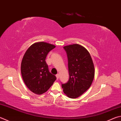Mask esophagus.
I'll return each instance as SVG.
<instances>
[{
  "label": "esophagus",
  "instance_id": "esophagus-1",
  "mask_svg": "<svg viewBox=\"0 0 121 121\" xmlns=\"http://www.w3.org/2000/svg\"><path fill=\"white\" fill-rule=\"evenodd\" d=\"M56 79H58L59 78V74H57L56 75Z\"/></svg>",
  "mask_w": 121,
  "mask_h": 121
}]
</instances>
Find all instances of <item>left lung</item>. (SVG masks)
I'll use <instances>...</instances> for the list:
<instances>
[{
	"label": "left lung",
	"mask_w": 121,
	"mask_h": 121,
	"mask_svg": "<svg viewBox=\"0 0 121 121\" xmlns=\"http://www.w3.org/2000/svg\"><path fill=\"white\" fill-rule=\"evenodd\" d=\"M68 59L69 79L62 84L68 97H79L91 87L95 76V68L89 52L78 44L65 46Z\"/></svg>",
	"instance_id": "8db88e82"
}]
</instances>
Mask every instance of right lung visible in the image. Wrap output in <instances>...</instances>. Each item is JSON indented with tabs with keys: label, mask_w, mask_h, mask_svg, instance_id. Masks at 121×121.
I'll use <instances>...</instances> for the list:
<instances>
[{
	"label": "right lung",
	"mask_w": 121,
	"mask_h": 121,
	"mask_svg": "<svg viewBox=\"0 0 121 121\" xmlns=\"http://www.w3.org/2000/svg\"><path fill=\"white\" fill-rule=\"evenodd\" d=\"M55 48L44 42L35 43L26 50L22 60L21 70L24 82L37 95L45 93L56 79L49 71L45 61L48 53Z\"/></svg>",
	"instance_id": "right-lung-1"
}]
</instances>
